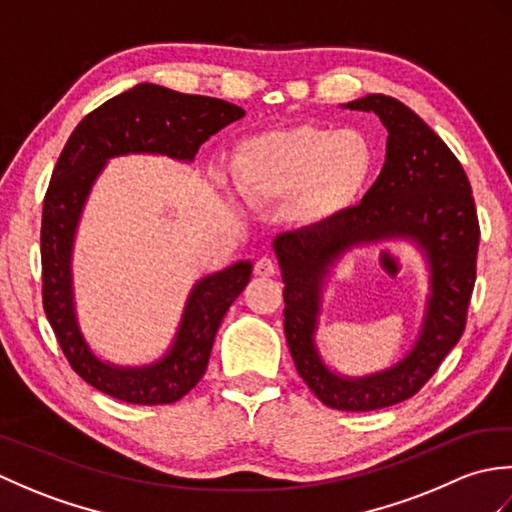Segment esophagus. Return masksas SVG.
Instances as JSON below:
<instances>
[{"mask_svg":"<svg viewBox=\"0 0 512 512\" xmlns=\"http://www.w3.org/2000/svg\"><path fill=\"white\" fill-rule=\"evenodd\" d=\"M277 273V264H275V259H270V257H259L257 262H255V275H259V277H273Z\"/></svg>","mask_w":512,"mask_h":512,"instance_id":"34e87169","label":"esophagus"}]
</instances>
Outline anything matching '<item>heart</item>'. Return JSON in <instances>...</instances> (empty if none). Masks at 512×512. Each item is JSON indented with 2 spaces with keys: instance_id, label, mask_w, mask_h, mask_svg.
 Instances as JSON below:
<instances>
[{
  "instance_id": "1",
  "label": "heart",
  "mask_w": 512,
  "mask_h": 512,
  "mask_svg": "<svg viewBox=\"0 0 512 512\" xmlns=\"http://www.w3.org/2000/svg\"><path fill=\"white\" fill-rule=\"evenodd\" d=\"M374 169V147L356 129L301 125L246 140L237 154L239 187L250 200L295 195L301 222L334 220L363 191Z\"/></svg>"
}]
</instances>
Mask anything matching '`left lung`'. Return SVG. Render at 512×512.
I'll list each match as a JSON object with an SVG mask.
<instances>
[{"label":"left lung","instance_id":"obj_1","mask_svg":"<svg viewBox=\"0 0 512 512\" xmlns=\"http://www.w3.org/2000/svg\"><path fill=\"white\" fill-rule=\"evenodd\" d=\"M343 107L374 112L387 127L380 176L361 204L334 220L281 233L273 248L286 284V341L299 376L323 405L374 411L418 394L460 341L475 286L480 222L460 160L416 112L385 94H367ZM391 238L411 241L428 259L430 297L421 334L394 368L361 379L341 377L322 363L313 341L324 279L352 247Z\"/></svg>","mask_w":512,"mask_h":512}]
</instances>
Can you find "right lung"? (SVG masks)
Segmentation results:
<instances>
[{"label": "right lung", "mask_w": 512, "mask_h": 512, "mask_svg": "<svg viewBox=\"0 0 512 512\" xmlns=\"http://www.w3.org/2000/svg\"><path fill=\"white\" fill-rule=\"evenodd\" d=\"M242 116V107L222 99L138 83L85 116L61 151L43 198V310L74 372L107 396L132 405H169L189 394L206 372L217 328L246 288L253 264L237 262L193 286L176 339L156 363H105L81 332L72 288L74 235L92 184L116 156L158 154L191 162L202 143Z\"/></svg>", "instance_id": "obj_1"}]
</instances>
